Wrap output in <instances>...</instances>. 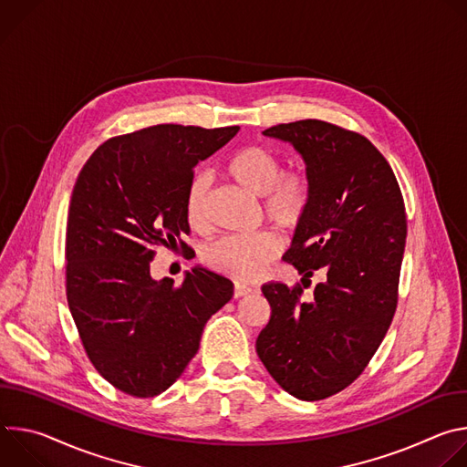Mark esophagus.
Wrapping results in <instances>:
<instances>
[{"instance_id": "esophagus-1", "label": "esophagus", "mask_w": 467, "mask_h": 467, "mask_svg": "<svg viewBox=\"0 0 467 467\" xmlns=\"http://www.w3.org/2000/svg\"><path fill=\"white\" fill-rule=\"evenodd\" d=\"M253 292V288L249 286V285H244V283H234V297L238 299V297H244V296H247V294H251Z\"/></svg>"}]
</instances>
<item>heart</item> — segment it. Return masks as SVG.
<instances>
[{"instance_id":"obj_1","label":"heart","mask_w":467,"mask_h":467,"mask_svg":"<svg viewBox=\"0 0 467 467\" xmlns=\"http://www.w3.org/2000/svg\"><path fill=\"white\" fill-rule=\"evenodd\" d=\"M225 173L238 186L262 197V213L281 229H296L306 218L314 182L303 168H283V159L260 144L238 150L227 162ZM211 181L205 173L195 175L186 190L184 214L188 225L197 233H207ZM281 253V240L275 233L262 231L254 234L223 236L211 244L203 260L211 270L236 281L258 277L265 265Z\"/></svg>"}]
</instances>
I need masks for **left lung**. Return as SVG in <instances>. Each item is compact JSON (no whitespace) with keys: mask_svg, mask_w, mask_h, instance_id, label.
<instances>
[{"mask_svg":"<svg viewBox=\"0 0 467 467\" xmlns=\"http://www.w3.org/2000/svg\"><path fill=\"white\" fill-rule=\"evenodd\" d=\"M264 135L303 155L312 205L286 262L306 279L326 277L308 302L302 286H262L272 317L256 340L270 375L294 397L319 401L366 369L393 319L407 240L401 188L382 153L360 132L323 119L279 123Z\"/></svg>","mask_w":467,"mask_h":467,"instance_id":"obj_1","label":"left lung"}]
</instances>
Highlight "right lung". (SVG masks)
<instances>
[{
	"label": "right lung",
	"instance_id": "right-lung-1",
	"mask_svg": "<svg viewBox=\"0 0 467 467\" xmlns=\"http://www.w3.org/2000/svg\"><path fill=\"white\" fill-rule=\"evenodd\" d=\"M161 123L109 139L83 166L66 223V297L98 373L132 397L168 389L199 349L233 283L195 268L153 281L157 249L190 245L184 197L193 168L238 132Z\"/></svg>",
	"mask_w": 467,
	"mask_h": 467
}]
</instances>
